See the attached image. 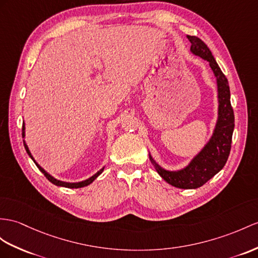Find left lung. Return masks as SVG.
Listing matches in <instances>:
<instances>
[{"instance_id": "1", "label": "left lung", "mask_w": 258, "mask_h": 258, "mask_svg": "<svg viewBox=\"0 0 258 258\" xmlns=\"http://www.w3.org/2000/svg\"><path fill=\"white\" fill-rule=\"evenodd\" d=\"M187 38L191 42L190 52L209 62V67L217 81L218 117L215 129L204 148L185 167L177 171H168L163 168L152 158L150 152L149 158L156 172L166 183L183 189H195L206 184L221 171L227 163L234 130V112L231 106L228 80L219 68L209 48L196 36H187Z\"/></svg>"}]
</instances>
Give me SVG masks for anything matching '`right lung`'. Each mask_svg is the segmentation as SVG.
Wrapping results in <instances>:
<instances>
[{
	"mask_svg": "<svg viewBox=\"0 0 258 258\" xmlns=\"http://www.w3.org/2000/svg\"><path fill=\"white\" fill-rule=\"evenodd\" d=\"M22 136H23V138L25 139V122H23V129H22ZM23 142H24V147H25V150H26V152H27V154L29 155V158L34 161V163L36 164V166L39 168V171L45 175V176L48 178V180L49 181H51V183L53 184V185H55V186H60V187H67V188H81V187H84V186H87V185H90V184H92L94 180H95L100 174L103 173V171H104V168H105V166L104 167H102L99 169L98 172H96L95 174L93 175V176H91L90 178H87V179H84V180H81V181H77V183H69V181H63V180H59V179H56V178H54L52 175H50L48 172H46L45 169H43L38 163H37L36 161H35V159L33 158V155H31V153H30V151H29V149H28V146H27V143H26V141L25 140H23Z\"/></svg>",
	"mask_w": 258,
	"mask_h": 258,
	"instance_id": "1",
	"label": "right lung"
}]
</instances>
